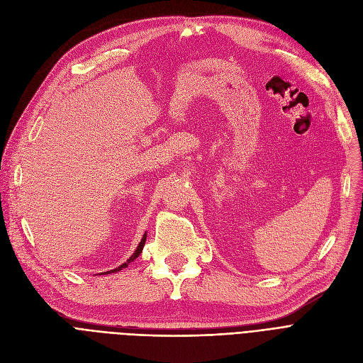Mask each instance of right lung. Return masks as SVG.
Segmentation results:
<instances>
[{
    "label": "right lung",
    "instance_id": "right-lung-1",
    "mask_svg": "<svg viewBox=\"0 0 363 363\" xmlns=\"http://www.w3.org/2000/svg\"><path fill=\"white\" fill-rule=\"evenodd\" d=\"M145 238H147V234H144V237H143V240H141V242H140V245L137 247V250H135V253H133L129 259H128V262H125L123 264H121L119 268H116V269H113V271H108V272H103V274H114V272H119V271H122V269H125V268H128V263H130L132 260H135L140 255H141V252H143V247H144V244H145Z\"/></svg>",
    "mask_w": 363,
    "mask_h": 363
}]
</instances>
